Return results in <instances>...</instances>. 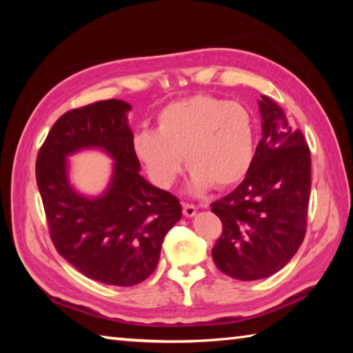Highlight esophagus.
<instances>
[{
	"instance_id": "1",
	"label": "esophagus",
	"mask_w": 353,
	"mask_h": 353,
	"mask_svg": "<svg viewBox=\"0 0 353 353\" xmlns=\"http://www.w3.org/2000/svg\"><path fill=\"white\" fill-rule=\"evenodd\" d=\"M196 210H198V208H196L193 204H187V202L183 204V214H185V216H188V218L194 216Z\"/></svg>"
}]
</instances>
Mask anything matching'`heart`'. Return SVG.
Listing matches in <instances>:
<instances>
[{
    "mask_svg": "<svg viewBox=\"0 0 353 353\" xmlns=\"http://www.w3.org/2000/svg\"><path fill=\"white\" fill-rule=\"evenodd\" d=\"M255 118L248 107L212 94L174 101L157 115V130L134 137V152L155 185L170 188L182 172V157L194 190L240 183L255 155Z\"/></svg>",
    "mask_w": 353,
    "mask_h": 353,
    "instance_id": "b5f03b06",
    "label": "heart"
}]
</instances>
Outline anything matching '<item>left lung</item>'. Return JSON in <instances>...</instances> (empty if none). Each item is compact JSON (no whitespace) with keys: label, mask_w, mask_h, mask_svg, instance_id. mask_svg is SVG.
Returning <instances> with one entry per match:
<instances>
[{"label":"left lung","mask_w":353,"mask_h":353,"mask_svg":"<svg viewBox=\"0 0 353 353\" xmlns=\"http://www.w3.org/2000/svg\"><path fill=\"white\" fill-rule=\"evenodd\" d=\"M263 135L248 176L212 204L223 234L212 249L225 276L259 280L282 270L305 238L312 190L310 148L283 110L261 97Z\"/></svg>","instance_id":"8db88e82"}]
</instances>
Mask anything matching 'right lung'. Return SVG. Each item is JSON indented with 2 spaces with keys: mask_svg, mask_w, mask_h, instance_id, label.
<instances>
[{
  "mask_svg": "<svg viewBox=\"0 0 353 353\" xmlns=\"http://www.w3.org/2000/svg\"><path fill=\"white\" fill-rule=\"evenodd\" d=\"M119 99L68 110L41 145L35 176L57 252L77 271L105 285L134 286L154 272L165 235L182 218L176 196L140 176L134 134ZM99 147L116 160L110 188L98 199L76 194L66 155Z\"/></svg>",
  "mask_w": 353,
  "mask_h": 353,
  "instance_id": "1",
  "label": "right lung"
}]
</instances>
